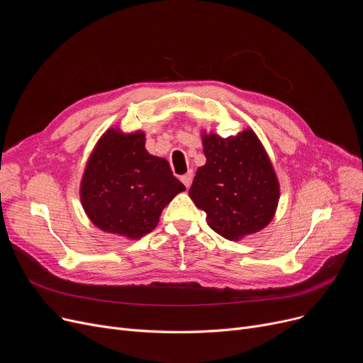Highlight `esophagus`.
I'll return each mask as SVG.
<instances>
[{"instance_id":"34e87169","label":"esophagus","mask_w":363,"mask_h":363,"mask_svg":"<svg viewBox=\"0 0 363 363\" xmlns=\"http://www.w3.org/2000/svg\"><path fill=\"white\" fill-rule=\"evenodd\" d=\"M181 181H182V184L188 188L189 185H191V181H193V174L191 172H188V174H185V175H182L181 177Z\"/></svg>"}]
</instances>
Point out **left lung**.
Instances as JSON below:
<instances>
[{"mask_svg": "<svg viewBox=\"0 0 363 363\" xmlns=\"http://www.w3.org/2000/svg\"><path fill=\"white\" fill-rule=\"evenodd\" d=\"M206 164L197 169L189 197L207 225L226 240L260 231L274 218L279 185L268 155L252 129L235 137L203 135Z\"/></svg>", "mask_w": 363, "mask_h": 363, "instance_id": "left-lung-1", "label": "left lung"}]
</instances>
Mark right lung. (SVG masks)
Masks as SVG:
<instances>
[{"label": "right lung", "mask_w": 363, "mask_h": 363, "mask_svg": "<svg viewBox=\"0 0 363 363\" xmlns=\"http://www.w3.org/2000/svg\"><path fill=\"white\" fill-rule=\"evenodd\" d=\"M143 132L107 130L95 145L81 184V200L101 231L140 238L155 230L162 211L185 186L169 163L147 152Z\"/></svg>", "instance_id": "right-lung-1"}]
</instances>
